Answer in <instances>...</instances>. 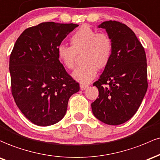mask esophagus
Listing matches in <instances>:
<instances>
[{
	"mask_svg": "<svg viewBox=\"0 0 160 160\" xmlns=\"http://www.w3.org/2000/svg\"><path fill=\"white\" fill-rule=\"evenodd\" d=\"M88 87V85H80V89L82 90V91L85 90Z\"/></svg>",
	"mask_w": 160,
	"mask_h": 160,
	"instance_id": "34e87169",
	"label": "esophagus"
}]
</instances>
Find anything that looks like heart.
<instances>
[{"mask_svg":"<svg viewBox=\"0 0 160 160\" xmlns=\"http://www.w3.org/2000/svg\"><path fill=\"white\" fill-rule=\"evenodd\" d=\"M71 47L60 44L57 55L61 63L72 69L75 66L76 54L82 53L84 65L73 72V78L81 84H88L95 78L98 69L109 63L113 51L112 38L107 34L98 32L88 26L80 27L70 38Z\"/></svg>","mask_w":160,"mask_h":160,"instance_id":"1","label":"heart"}]
</instances>
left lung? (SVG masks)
Returning <instances> with one entry per match:
<instances>
[{"label":"left lung","instance_id":"8db88e82","mask_svg":"<svg viewBox=\"0 0 160 160\" xmlns=\"http://www.w3.org/2000/svg\"><path fill=\"white\" fill-rule=\"evenodd\" d=\"M112 38L113 51L109 63L94 83L99 91L91 103L93 114L103 123L117 125L138 111L148 90L144 48L126 25L106 21L98 26Z\"/></svg>","mask_w":160,"mask_h":160}]
</instances>
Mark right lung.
Here are the masks:
<instances>
[{"label":"right lung","mask_w":160,"mask_h":160,"mask_svg":"<svg viewBox=\"0 0 160 160\" xmlns=\"http://www.w3.org/2000/svg\"><path fill=\"white\" fill-rule=\"evenodd\" d=\"M78 25L42 22L26 28L10 57L11 91L18 108L35 125L48 126L65 116L79 84L66 72L57 48Z\"/></svg>","instance_id":"obj_1"}]
</instances>
